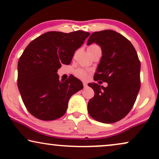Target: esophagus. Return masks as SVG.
Masks as SVG:
<instances>
[{
	"label": "esophagus",
	"instance_id": "obj_1",
	"mask_svg": "<svg viewBox=\"0 0 159 159\" xmlns=\"http://www.w3.org/2000/svg\"><path fill=\"white\" fill-rule=\"evenodd\" d=\"M83 86H84V88H86L87 86H88V84H87V83L86 82H83Z\"/></svg>",
	"mask_w": 159,
	"mask_h": 159
}]
</instances>
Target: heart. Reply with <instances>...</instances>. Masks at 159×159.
Returning <instances> with one entry per match:
<instances>
[{"instance_id":"1","label":"heart","mask_w":159,"mask_h":159,"mask_svg":"<svg viewBox=\"0 0 159 159\" xmlns=\"http://www.w3.org/2000/svg\"><path fill=\"white\" fill-rule=\"evenodd\" d=\"M98 47H99L98 45H97L95 44H93L88 47V50L93 49V48H98ZM75 75L77 76V77H79L82 80H86L87 78H88V72H87L85 70H84V69H77V70L75 71Z\"/></svg>"}]
</instances>
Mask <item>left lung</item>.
Returning <instances> with one entry per match:
<instances>
[{"instance_id":"1","label":"left lung","mask_w":159,"mask_h":159,"mask_svg":"<svg viewBox=\"0 0 159 159\" xmlns=\"http://www.w3.org/2000/svg\"><path fill=\"white\" fill-rule=\"evenodd\" d=\"M93 43L102 50L94 80L107 82L108 86L88 84L95 92L88 102V113L100 122L114 123L127 116L136 101L140 88V62L132 43L114 30L93 32L87 45Z\"/></svg>"}]
</instances>
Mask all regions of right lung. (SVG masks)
I'll use <instances>...</instances> for the list:
<instances>
[{
  "label": "right lung",
  "mask_w": 159,
  "mask_h": 159,
  "mask_svg": "<svg viewBox=\"0 0 159 159\" xmlns=\"http://www.w3.org/2000/svg\"><path fill=\"white\" fill-rule=\"evenodd\" d=\"M90 33L48 32L27 45L18 62V88L30 114L43 121L64 116L71 95L83 88L74 76L60 81L61 64L69 65L74 53Z\"/></svg>",
  "instance_id": "right-lung-1"
}]
</instances>
